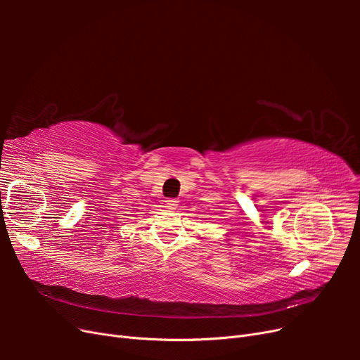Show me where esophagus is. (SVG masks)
<instances>
[{"label":"esophagus","instance_id":"esophagus-1","mask_svg":"<svg viewBox=\"0 0 360 360\" xmlns=\"http://www.w3.org/2000/svg\"><path fill=\"white\" fill-rule=\"evenodd\" d=\"M177 205H179V201H177L176 198H169V200H167V209H169V210H176V209H177Z\"/></svg>","mask_w":360,"mask_h":360}]
</instances>
